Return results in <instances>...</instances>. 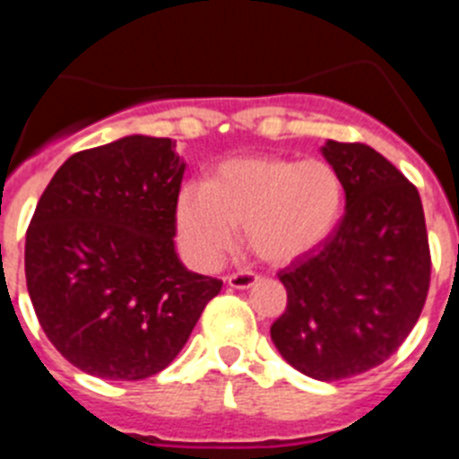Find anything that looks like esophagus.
<instances>
[{
	"label": "esophagus",
	"mask_w": 459,
	"mask_h": 459,
	"mask_svg": "<svg viewBox=\"0 0 459 459\" xmlns=\"http://www.w3.org/2000/svg\"><path fill=\"white\" fill-rule=\"evenodd\" d=\"M257 280L259 275L253 273V271H241V273L227 275V285L234 287V290H248V287H253Z\"/></svg>",
	"instance_id": "obj_1"
}]
</instances>
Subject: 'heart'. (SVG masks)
Returning <instances> with one entry per match:
<instances>
[{"label":"heart","mask_w":459,"mask_h":459,"mask_svg":"<svg viewBox=\"0 0 459 459\" xmlns=\"http://www.w3.org/2000/svg\"><path fill=\"white\" fill-rule=\"evenodd\" d=\"M344 188L333 165L275 156L234 158L206 186H186L177 227L186 250L211 266L232 248L234 227L271 264H287L326 241L342 216Z\"/></svg>","instance_id":"b5f03b06"}]
</instances>
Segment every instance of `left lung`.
<instances>
[{
  "label": "left lung",
  "instance_id": "8db88e82",
  "mask_svg": "<svg viewBox=\"0 0 459 459\" xmlns=\"http://www.w3.org/2000/svg\"><path fill=\"white\" fill-rule=\"evenodd\" d=\"M342 181L335 232L278 273L287 307L271 326L280 356L319 381L360 375L393 356L419 322L429 246L416 186L368 144L328 140Z\"/></svg>",
  "mask_w": 459,
  "mask_h": 459
}]
</instances>
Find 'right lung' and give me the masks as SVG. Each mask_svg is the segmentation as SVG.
Instances as JSON below:
<instances>
[{
    "label": "right lung",
    "instance_id": "add662e5",
    "mask_svg": "<svg viewBox=\"0 0 459 459\" xmlns=\"http://www.w3.org/2000/svg\"><path fill=\"white\" fill-rule=\"evenodd\" d=\"M169 137L73 153L36 204L24 275L56 351L100 379H147L177 359L222 280L174 250L186 163Z\"/></svg>",
    "mask_w": 459,
    "mask_h": 459
}]
</instances>
